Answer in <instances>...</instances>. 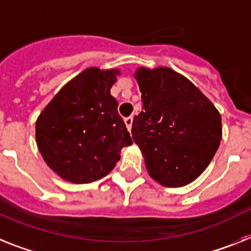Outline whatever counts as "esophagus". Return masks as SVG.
I'll return each mask as SVG.
<instances>
[{
	"label": "esophagus",
	"instance_id": "esophagus-1",
	"mask_svg": "<svg viewBox=\"0 0 251 251\" xmlns=\"http://www.w3.org/2000/svg\"><path fill=\"white\" fill-rule=\"evenodd\" d=\"M132 116H130V117H126L125 119V125H126V127H127V130L128 131H131V126H132Z\"/></svg>",
	"mask_w": 251,
	"mask_h": 251
}]
</instances>
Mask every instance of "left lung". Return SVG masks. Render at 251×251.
Instances as JSON below:
<instances>
[{"mask_svg":"<svg viewBox=\"0 0 251 251\" xmlns=\"http://www.w3.org/2000/svg\"><path fill=\"white\" fill-rule=\"evenodd\" d=\"M135 79L144 107L131 134L150 177L164 187L197 179L222 138L221 115L188 78L168 67H140Z\"/></svg>","mask_w":251,"mask_h":251,"instance_id":"left-lung-1","label":"left lung"}]
</instances>
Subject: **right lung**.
Here are the masks:
<instances>
[{
    "mask_svg": "<svg viewBox=\"0 0 251 251\" xmlns=\"http://www.w3.org/2000/svg\"><path fill=\"white\" fill-rule=\"evenodd\" d=\"M120 69L87 68L71 79L36 120L41 156L67 182L82 184L106 177L131 145L130 132L110 93Z\"/></svg>",
    "mask_w": 251,
    "mask_h": 251,
    "instance_id": "add662e5",
    "label": "right lung"
}]
</instances>
